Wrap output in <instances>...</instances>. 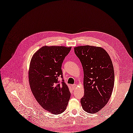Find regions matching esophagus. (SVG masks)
I'll return each mask as SVG.
<instances>
[{
    "label": "esophagus",
    "mask_w": 133,
    "mask_h": 133,
    "mask_svg": "<svg viewBox=\"0 0 133 133\" xmlns=\"http://www.w3.org/2000/svg\"><path fill=\"white\" fill-rule=\"evenodd\" d=\"M72 89H73V90L75 89H76V84L72 85Z\"/></svg>",
    "instance_id": "esophagus-1"
}]
</instances>
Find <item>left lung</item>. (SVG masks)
I'll use <instances>...</instances> for the list:
<instances>
[{
	"label": "left lung",
	"mask_w": 133,
	"mask_h": 133,
	"mask_svg": "<svg viewBox=\"0 0 133 133\" xmlns=\"http://www.w3.org/2000/svg\"><path fill=\"white\" fill-rule=\"evenodd\" d=\"M84 70V96L80 99L84 110L96 113L104 107L111 97L114 85L111 60L101 47L91 45L74 48Z\"/></svg>",
	"instance_id": "8db88e82"
}]
</instances>
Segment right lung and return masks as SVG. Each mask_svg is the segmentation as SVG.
I'll return each instance as SVG.
<instances>
[{
	"instance_id": "add662e5",
	"label": "right lung",
	"mask_w": 133,
	"mask_h": 133,
	"mask_svg": "<svg viewBox=\"0 0 133 133\" xmlns=\"http://www.w3.org/2000/svg\"><path fill=\"white\" fill-rule=\"evenodd\" d=\"M71 47L44 46L33 55L30 64L29 81L32 94L41 106L55 115L64 111L71 93L62 79V63Z\"/></svg>"
}]
</instances>
